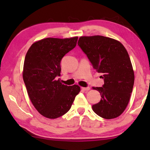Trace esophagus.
<instances>
[{
	"label": "esophagus",
	"mask_w": 150,
	"mask_h": 150,
	"mask_svg": "<svg viewBox=\"0 0 150 150\" xmlns=\"http://www.w3.org/2000/svg\"><path fill=\"white\" fill-rule=\"evenodd\" d=\"M82 89L83 91H89L90 90V87H82Z\"/></svg>",
	"instance_id": "34e87169"
}]
</instances>
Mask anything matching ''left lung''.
<instances>
[{"label":"left lung","instance_id":"left-lung-1","mask_svg":"<svg viewBox=\"0 0 150 150\" xmlns=\"http://www.w3.org/2000/svg\"><path fill=\"white\" fill-rule=\"evenodd\" d=\"M78 45L87 55L93 67L103 73L105 84L93 87L100 93L99 103L93 110L105 119L118 117L130 101L134 73L128 52L118 40L103 35L81 36Z\"/></svg>","mask_w":150,"mask_h":150}]
</instances>
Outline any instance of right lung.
Masks as SVG:
<instances>
[{
  "mask_svg": "<svg viewBox=\"0 0 150 150\" xmlns=\"http://www.w3.org/2000/svg\"><path fill=\"white\" fill-rule=\"evenodd\" d=\"M78 37L47 38L34 42L26 53L23 79L32 103L44 117L55 119L69 110L80 92L77 85L62 84L61 60L77 45Z\"/></svg>",
  "mask_w": 150,
  "mask_h": 150,
  "instance_id": "obj_1",
  "label": "right lung"
}]
</instances>
